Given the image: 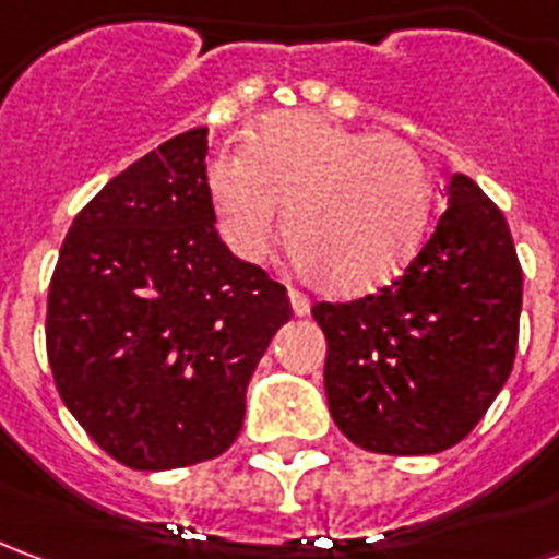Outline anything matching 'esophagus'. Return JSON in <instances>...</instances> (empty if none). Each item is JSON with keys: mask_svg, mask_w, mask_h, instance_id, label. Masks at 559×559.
<instances>
[{"mask_svg": "<svg viewBox=\"0 0 559 559\" xmlns=\"http://www.w3.org/2000/svg\"><path fill=\"white\" fill-rule=\"evenodd\" d=\"M287 299H290V308H293V314L296 317H305L308 311H311V302H308V296L299 290H290L287 293Z\"/></svg>", "mask_w": 559, "mask_h": 559, "instance_id": "34e87169", "label": "esophagus"}]
</instances>
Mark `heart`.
<instances>
[{
	"label": "heart",
	"mask_w": 559,
	"mask_h": 559,
	"mask_svg": "<svg viewBox=\"0 0 559 559\" xmlns=\"http://www.w3.org/2000/svg\"><path fill=\"white\" fill-rule=\"evenodd\" d=\"M212 218L233 254H269L287 203V245L308 278L338 296L374 290L421 242L431 173L419 148L314 114H272L245 152L206 170Z\"/></svg>",
	"instance_id": "b5f03b06"
}]
</instances>
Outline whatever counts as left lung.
<instances>
[{
    "mask_svg": "<svg viewBox=\"0 0 559 559\" xmlns=\"http://www.w3.org/2000/svg\"><path fill=\"white\" fill-rule=\"evenodd\" d=\"M449 209L399 281L353 302H317L329 413L380 455L461 443L515 362L521 263L503 212L464 173Z\"/></svg>",
    "mask_w": 559,
    "mask_h": 559,
    "instance_id": "1",
    "label": "left lung"
}]
</instances>
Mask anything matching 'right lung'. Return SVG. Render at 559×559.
Segmentation results:
<instances>
[{
	"label": "right lung",
	"mask_w": 559,
	"mask_h": 559,
	"mask_svg": "<svg viewBox=\"0 0 559 559\" xmlns=\"http://www.w3.org/2000/svg\"><path fill=\"white\" fill-rule=\"evenodd\" d=\"M209 128L146 152L83 206L47 299L59 395L131 469L221 455L290 302L221 242L206 191Z\"/></svg>",
	"instance_id": "obj_1"
}]
</instances>
